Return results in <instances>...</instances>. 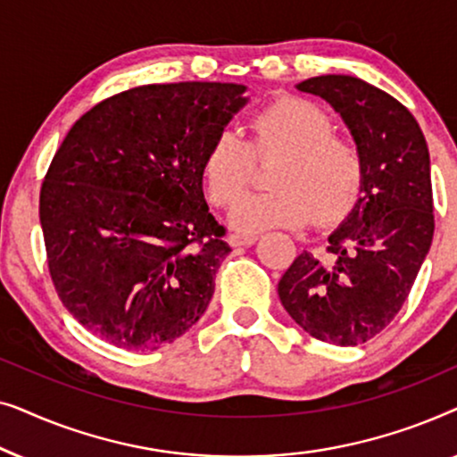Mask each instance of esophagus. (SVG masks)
I'll list each match as a JSON object with an SVG mask.
<instances>
[{
  "label": "esophagus",
  "instance_id": "1",
  "mask_svg": "<svg viewBox=\"0 0 457 457\" xmlns=\"http://www.w3.org/2000/svg\"><path fill=\"white\" fill-rule=\"evenodd\" d=\"M228 241H230V245H233V247H249V245H253L255 241H258V235H253V233H233L228 237Z\"/></svg>",
  "mask_w": 457,
  "mask_h": 457
}]
</instances>
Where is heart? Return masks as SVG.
Returning <instances> with one entry per match:
<instances>
[{"label": "heart", "instance_id": "obj_1", "mask_svg": "<svg viewBox=\"0 0 457 457\" xmlns=\"http://www.w3.org/2000/svg\"><path fill=\"white\" fill-rule=\"evenodd\" d=\"M285 154L274 168L277 191L243 197L230 212L239 230L302 227L333 222L358 197L364 164L358 147L333 135V122L320 105L302 97H283L249 120V139L222 130L205 152L202 172L212 204L230 205L247 191L253 158Z\"/></svg>", "mask_w": 457, "mask_h": 457}]
</instances>
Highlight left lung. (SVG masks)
<instances>
[{
	"label": "left lung",
	"mask_w": 457,
	"mask_h": 457,
	"mask_svg": "<svg viewBox=\"0 0 457 457\" xmlns=\"http://www.w3.org/2000/svg\"><path fill=\"white\" fill-rule=\"evenodd\" d=\"M297 89L322 97L343 118L364 177L353 210L328 235L327 253H299L278 297L305 333L360 345L402 310L433 243L427 139L403 104L361 79L324 74Z\"/></svg>",
	"instance_id": "obj_1"
}]
</instances>
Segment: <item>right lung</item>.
Masks as SVG:
<instances>
[{
	"label": "right lung",
	"instance_id": "right-lung-1",
	"mask_svg": "<svg viewBox=\"0 0 457 457\" xmlns=\"http://www.w3.org/2000/svg\"><path fill=\"white\" fill-rule=\"evenodd\" d=\"M245 89L135 87L93 105L55 152L39 197L49 274L102 341L158 349L204 316L230 245L205 204L202 164Z\"/></svg>",
	"mask_w": 457,
	"mask_h": 457
}]
</instances>
